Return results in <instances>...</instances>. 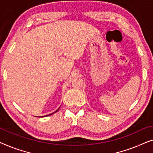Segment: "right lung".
<instances>
[{
	"instance_id": "add662e5",
	"label": "right lung",
	"mask_w": 153,
	"mask_h": 153,
	"mask_svg": "<svg viewBox=\"0 0 153 153\" xmlns=\"http://www.w3.org/2000/svg\"><path fill=\"white\" fill-rule=\"evenodd\" d=\"M58 110H59V108H58V109L57 111H55V112H53V114H54V113H56V112H57ZM49 114V115H47V116H50V115H52V114Z\"/></svg>"
}]
</instances>
